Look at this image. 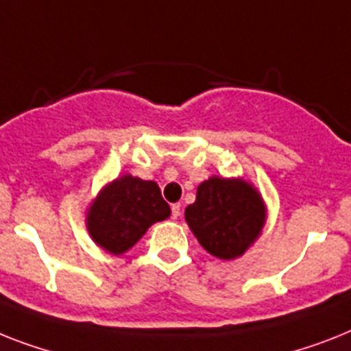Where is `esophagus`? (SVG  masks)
Returning <instances> with one entry per match:
<instances>
[{"label": "esophagus", "instance_id": "34e87169", "mask_svg": "<svg viewBox=\"0 0 351 351\" xmlns=\"http://www.w3.org/2000/svg\"><path fill=\"white\" fill-rule=\"evenodd\" d=\"M181 217V204H172V219Z\"/></svg>", "mask_w": 351, "mask_h": 351}]
</instances>
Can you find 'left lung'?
<instances>
[{"label": "left lung", "mask_w": 351, "mask_h": 351, "mask_svg": "<svg viewBox=\"0 0 351 351\" xmlns=\"http://www.w3.org/2000/svg\"><path fill=\"white\" fill-rule=\"evenodd\" d=\"M184 219L208 253L233 260L262 233L265 204L256 188L244 179L213 176L199 184L195 202L184 210Z\"/></svg>", "instance_id": "8db88e82"}]
</instances>
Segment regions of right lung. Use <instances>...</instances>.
<instances>
[{
	"instance_id": "obj_1",
	"label": "right lung",
	"mask_w": 351,
	"mask_h": 351,
	"mask_svg": "<svg viewBox=\"0 0 351 351\" xmlns=\"http://www.w3.org/2000/svg\"><path fill=\"white\" fill-rule=\"evenodd\" d=\"M170 217V206L154 181L129 173L100 190L88 210V231L95 244L111 254L129 251L154 222Z\"/></svg>"
}]
</instances>
